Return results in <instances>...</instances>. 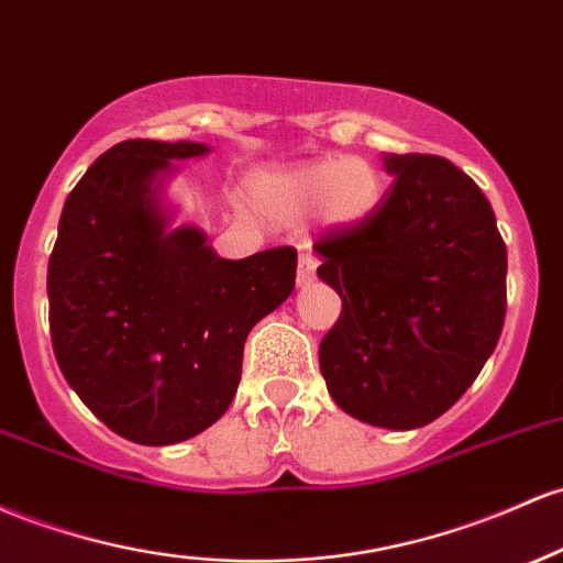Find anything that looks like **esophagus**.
I'll return each mask as SVG.
<instances>
[{
	"instance_id": "1",
	"label": "esophagus",
	"mask_w": 563,
	"mask_h": 563,
	"mask_svg": "<svg viewBox=\"0 0 563 563\" xmlns=\"http://www.w3.org/2000/svg\"><path fill=\"white\" fill-rule=\"evenodd\" d=\"M314 269H318V258H314V253L301 251L299 253V272H296V280H299V286H307V283L312 280Z\"/></svg>"
}]
</instances>
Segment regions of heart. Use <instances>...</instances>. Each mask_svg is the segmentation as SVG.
Segmentation results:
<instances>
[{
  "instance_id": "1",
  "label": "heart",
  "mask_w": 563,
  "mask_h": 563,
  "mask_svg": "<svg viewBox=\"0 0 563 563\" xmlns=\"http://www.w3.org/2000/svg\"><path fill=\"white\" fill-rule=\"evenodd\" d=\"M258 208L275 219H296L325 208L333 219H357L379 197V178L357 159H325L262 176L253 187Z\"/></svg>"
}]
</instances>
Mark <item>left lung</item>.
Returning <instances> with one entry per match:
<instances>
[{"mask_svg":"<svg viewBox=\"0 0 563 563\" xmlns=\"http://www.w3.org/2000/svg\"><path fill=\"white\" fill-rule=\"evenodd\" d=\"M393 184L352 224L314 240L342 314L320 342L339 409L376 428L449 411L497 347L508 251L478 184L438 154H387Z\"/></svg>","mask_w":563,"mask_h":563,"instance_id":"8db88e82","label":"left lung"}]
</instances>
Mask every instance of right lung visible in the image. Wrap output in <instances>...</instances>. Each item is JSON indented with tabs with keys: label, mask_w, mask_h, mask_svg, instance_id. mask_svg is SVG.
I'll return each mask as SVG.
<instances>
[{
	"label": "right lung",
	"mask_w": 563,
	"mask_h": 563,
	"mask_svg": "<svg viewBox=\"0 0 563 563\" xmlns=\"http://www.w3.org/2000/svg\"><path fill=\"white\" fill-rule=\"evenodd\" d=\"M206 144L133 139L103 152L66 197L51 264L55 361L82 404L144 446L208 430L230 409L249 331L296 286L291 245L219 258L168 230L154 181Z\"/></svg>",
	"instance_id": "obj_1"
}]
</instances>
